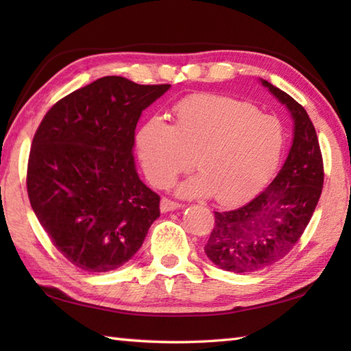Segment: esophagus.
<instances>
[{"label": "esophagus", "instance_id": "obj_1", "mask_svg": "<svg viewBox=\"0 0 351 351\" xmlns=\"http://www.w3.org/2000/svg\"><path fill=\"white\" fill-rule=\"evenodd\" d=\"M182 208L181 204L173 202V200H170L167 197H162L161 199V204H160V210L161 213H169V211H175V210H180Z\"/></svg>", "mask_w": 351, "mask_h": 351}]
</instances>
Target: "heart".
I'll return each mask as SVG.
<instances>
[{"label":"heart","instance_id":"1","mask_svg":"<svg viewBox=\"0 0 351 351\" xmlns=\"http://www.w3.org/2000/svg\"><path fill=\"white\" fill-rule=\"evenodd\" d=\"M175 126L152 117L137 134L141 167L166 187L196 160L200 173L181 184L182 196H210L234 205L253 196L279 166L285 132L252 104L214 93L191 95L173 107Z\"/></svg>","mask_w":351,"mask_h":351}]
</instances>
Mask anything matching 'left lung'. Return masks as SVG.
Listing matches in <instances>:
<instances>
[{
	"instance_id": "left-lung-1",
	"label": "left lung",
	"mask_w": 351,
	"mask_h": 351,
	"mask_svg": "<svg viewBox=\"0 0 351 351\" xmlns=\"http://www.w3.org/2000/svg\"><path fill=\"white\" fill-rule=\"evenodd\" d=\"M261 83L293 117V145L264 191L237 210L214 213L205 253L215 265L234 273L261 270L294 247L315 211L324 181L322 151L306 110L268 81Z\"/></svg>"
}]
</instances>
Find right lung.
Listing matches in <instances>:
<instances>
[{
	"label": "right lung",
	"instance_id": "add662e5",
	"mask_svg": "<svg viewBox=\"0 0 351 351\" xmlns=\"http://www.w3.org/2000/svg\"><path fill=\"white\" fill-rule=\"evenodd\" d=\"M170 84L104 77L58 101L37 128L27 191L57 250L81 270H116L160 217V196L138 178L136 126Z\"/></svg>",
	"mask_w": 351,
	"mask_h": 351
}]
</instances>
